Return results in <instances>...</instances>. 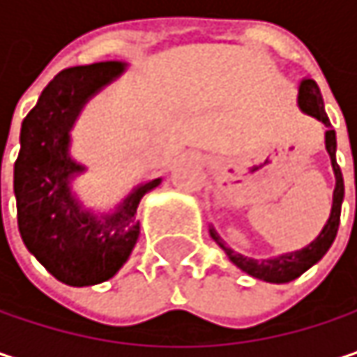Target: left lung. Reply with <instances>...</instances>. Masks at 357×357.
<instances>
[{"instance_id": "1", "label": "left lung", "mask_w": 357, "mask_h": 357, "mask_svg": "<svg viewBox=\"0 0 357 357\" xmlns=\"http://www.w3.org/2000/svg\"><path fill=\"white\" fill-rule=\"evenodd\" d=\"M298 106L310 116L319 118L329 130L325 135V145H327V153L331 157V165H333V172H335V192H333V208H331V216L325 225V229L321 231V235L312 241V243L301 249V251H294V253H284L280 257L274 259H261V261H255V259H249L243 257L235 251H231L229 247H225V243L220 241V237L214 233V229H211L212 239L220 245L229 259L241 268L243 272L249 275L257 278V280H264V282H274V284H282V282H290L294 278H298L301 274H305L310 266H314L327 251L331 243L335 241V235H337V229H340V216H341V200H343V176H341L340 165L335 161V130L331 128V122L325 114V106H323V96L319 91V85L312 82V79H305L301 83V91H298Z\"/></svg>"}]
</instances>
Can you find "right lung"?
Masks as SVG:
<instances>
[{
    "label": "right lung",
    "instance_id": "obj_1",
    "mask_svg": "<svg viewBox=\"0 0 357 357\" xmlns=\"http://www.w3.org/2000/svg\"><path fill=\"white\" fill-rule=\"evenodd\" d=\"M122 69L110 61L61 71L22 122L14 167L17 229L28 251L69 286L106 282L122 268L139 239V202L161 181L143 183L102 220L71 198L69 178L83 167L69 157V128L85 100Z\"/></svg>",
    "mask_w": 357,
    "mask_h": 357
}]
</instances>
